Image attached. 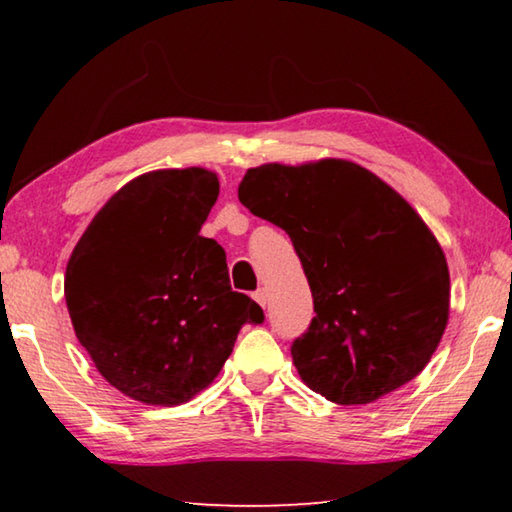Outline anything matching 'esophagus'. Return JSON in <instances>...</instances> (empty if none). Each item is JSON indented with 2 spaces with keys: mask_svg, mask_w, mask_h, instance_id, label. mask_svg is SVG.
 Wrapping results in <instances>:
<instances>
[{
  "mask_svg": "<svg viewBox=\"0 0 512 512\" xmlns=\"http://www.w3.org/2000/svg\"><path fill=\"white\" fill-rule=\"evenodd\" d=\"M253 298H255V302H257V305H262V307H266V300H268V296H266V289H257V291L253 293Z\"/></svg>",
  "mask_w": 512,
  "mask_h": 512,
  "instance_id": "34e87169",
  "label": "esophagus"
}]
</instances>
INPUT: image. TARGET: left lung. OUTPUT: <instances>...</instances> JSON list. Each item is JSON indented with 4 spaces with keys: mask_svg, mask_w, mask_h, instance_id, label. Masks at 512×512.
Here are the masks:
<instances>
[{
    "mask_svg": "<svg viewBox=\"0 0 512 512\" xmlns=\"http://www.w3.org/2000/svg\"><path fill=\"white\" fill-rule=\"evenodd\" d=\"M239 201L282 228L314 311L291 345L302 381L336 404H370L409 384L449 318V268L418 212L348 160L248 169Z\"/></svg>",
    "mask_w": 512,
    "mask_h": 512,
    "instance_id": "obj_1",
    "label": "left lung"
}]
</instances>
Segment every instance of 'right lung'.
Returning a JSON list of instances; mask_svg holds the SVG:
<instances>
[{
	"instance_id": "obj_1",
	"label": "right lung",
	"mask_w": 512,
	"mask_h": 512,
	"mask_svg": "<svg viewBox=\"0 0 512 512\" xmlns=\"http://www.w3.org/2000/svg\"><path fill=\"white\" fill-rule=\"evenodd\" d=\"M219 178L160 169L124 185L67 262L76 339L108 381L144 404L192 400L219 375L239 329L264 311L232 291L225 250L201 237Z\"/></svg>"
}]
</instances>
